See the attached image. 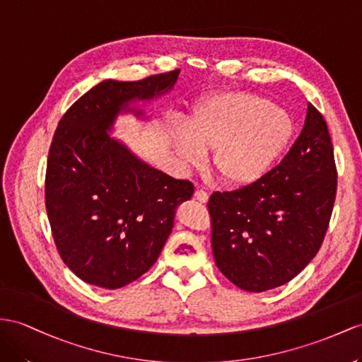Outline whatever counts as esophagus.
Here are the masks:
<instances>
[{"label":"esophagus","mask_w":362,"mask_h":362,"mask_svg":"<svg viewBox=\"0 0 362 362\" xmlns=\"http://www.w3.org/2000/svg\"><path fill=\"white\" fill-rule=\"evenodd\" d=\"M194 197H196V200H199L200 203H206L209 199L208 192H205L203 189H197L196 192H194Z\"/></svg>","instance_id":"esophagus-1"}]
</instances>
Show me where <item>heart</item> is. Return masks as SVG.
<instances>
[{
	"label": "heart",
	"mask_w": 362,
	"mask_h": 362,
	"mask_svg": "<svg viewBox=\"0 0 362 362\" xmlns=\"http://www.w3.org/2000/svg\"><path fill=\"white\" fill-rule=\"evenodd\" d=\"M293 117L274 102L249 93L206 99L189 119L188 133L175 139L185 165L199 166L214 150L212 166L233 187L262 182L289 148Z\"/></svg>",
	"instance_id": "b5f03b06"
}]
</instances>
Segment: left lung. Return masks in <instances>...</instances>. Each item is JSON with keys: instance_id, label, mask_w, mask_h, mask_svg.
Listing matches in <instances>:
<instances>
[{"instance_id": "left-lung-1", "label": "left lung", "mask_w": 362, "mask_h": 362, "mask_svg": "<svg viewBox=\"0 0 362 362\" xmlns=\"http://www.w3.org/2000/svg\"><path fill=\"white\" fill-rule=\"evenodd\" d=\"M335 196L327 124L309 104L298 139L262 182L209 197L217 267L247 292L291 281L320 251Z\"/></svg>"}]
</instances>
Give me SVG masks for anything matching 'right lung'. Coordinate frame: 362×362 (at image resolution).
Wrapping results in <instances>:
<instances>
[{"mask_svg": "<svg viewBox=\"0 0 362 362\" xmlns=\"http://www.w3.org/2000/svg\"><path fill=\"white\" fill-rule=\"evenodd\" d=\"M180 70L142 81L107 79L59 120L47 159L45 209L62 262L82 281L119 289L156 263L175 209L194 187L153 168L110 134L133 104L166 95ZM145 119V117H144Z\"/></svg>", "mask_w": 362, "mask_h": 362, "instance_id": "obj_1", "label": "right lung"}]
</instances>
